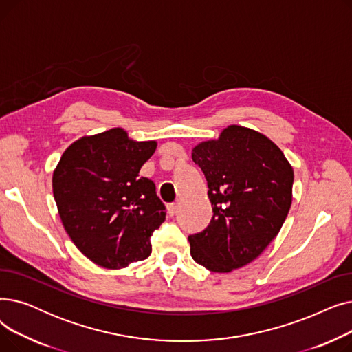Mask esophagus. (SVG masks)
Here are the masks:
<instances>
[{
    "label": "esophagus",
    "instance_id": "34e87169",
    "mask_svg": "<svg viewBox=\"0 0 352 352\" xmlns=\"http://www.w3.org/2000/svg\"><path fill=\"white\" fill-rule=\"evenodd\" d=\"M166 210H168L170 215H175L177 211H178V202H173V204H170L168 207H166Z\"/></svg>",
    "mask_w": 352,
    "mask_h": 352
}]
</instances>
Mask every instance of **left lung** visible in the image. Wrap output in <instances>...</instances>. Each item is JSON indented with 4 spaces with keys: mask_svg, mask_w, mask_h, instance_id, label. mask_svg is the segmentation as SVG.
<instances>
[{
    "mask_svg": "<svg viewBox=\"0 0 352 352\" xmlns=\"http://www.w3.org/2000/svg\"><path fill=\"white\" fill-rule=\"evenodd\" d=\"M191 157L214 212L204 231L188 236L191 256L212 272L241 268L278 235L292 202V166L267 135L241 125L197 144Z\"/></svg>",
    "mask_w": 352,
    "mask_h": 352,
    "instance_id": "left-lung-1",
    "label": "left lung"
}]
</instances>
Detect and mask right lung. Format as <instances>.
<instances>
[{
	"instance_id": "right-lung-1",
	"label": "right lung",
	"mask_w": 352,
	"mask_h": 352,
	"mask_svg": "<svg viewBox=\"0 0 352 352\" xmlns=\"http://www.w3.org/2000/svg\"><path fill=\"white\" fill-rule=\"evenodd\" d=\"M157 141H135L122 128L85 135L64 151L52 192L71 241L94 264L120 270L151 254L165 207L151 179L140 177Z\"/></svg>"
}]
</instances>
